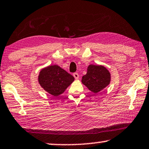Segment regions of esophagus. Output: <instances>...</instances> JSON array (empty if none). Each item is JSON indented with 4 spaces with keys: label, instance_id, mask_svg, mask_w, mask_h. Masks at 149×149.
Returning <instances> with one entry per match:
<instances>
[{
    "label": "esophagus",
    "instance_id": "34e87169",
    "mask_svg": "<svg viewBox=\"0 0 149 149\" xmlns=\"http://www.w3.org/2000/svg\"><path fill=\"white\" fill-rule=\"evenodd\" d=\"M73 77H74V78H76V79H78L79 78V74H78V73H73Z\"/></svg>",
    "mask_w": 149,
    "mask_h": 149
}]
</instances>
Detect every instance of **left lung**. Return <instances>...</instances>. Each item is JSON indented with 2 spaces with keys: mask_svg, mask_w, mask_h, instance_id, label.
Returning a JSON list of instances; mask_svg holds the SVG:
<instances>
[{
  "mask_svg": "<svg viewBox=\"0 0 149 149\" xmlns=\"http://www.w3.org/2000/svg\"><path fill=\"white\" fill-rule=\"evenodd\" d=\"M110 73L106 67L90 65L86 74L82 77V82L91 91L97 93L110 84Z\"/></svg>",
  "mask_w": 149,
  "mask_h": 149,
  "instance_id": "obj_1",
  "label": "left lung"
}]
</instances>
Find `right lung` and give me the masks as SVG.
<instances>
[{"mask_svg": "<svg viewBox=\"0 0 149 149\" xmlns=\"http://www.w3.org/2000/svg\"><path fill=\"white\" fill-rule=\"evenodd\" d=\"M39 82L45 91L54 97L65 92L74 81V78L58 65H50L41 69Z\"/></svg>", "mask_w": 149, "mask_h": 149, "instance_id": "right-lung-1", "label": "right lung"}]
</instances>
